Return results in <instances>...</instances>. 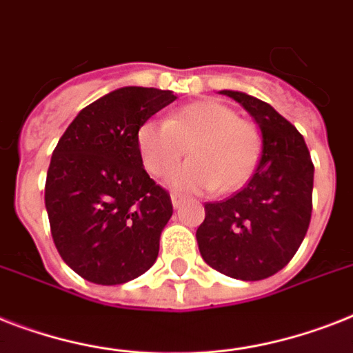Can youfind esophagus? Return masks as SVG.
Here are the masks:
<instances>
[{
    "instance_id": "obj_1",
    "label": "esophagus",
    "mask_w": 353,
    "mask_h": 353,
    "mask_svg": "<svg viewBox=\"0 0 353 353\" xmlns=\"http://www.w3.org/2000/svg\"><path fill=\"white\" fill-rule=\"evenodd\" d=\"M170 199H172V205H174V208H179V206L185 203V197H183L181 194H172Z\"/></svg>"
}]
</instances>
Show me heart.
<instances>
[{"label":"heart","instance_id":"b5f03b06","mask_svg":"<svg viewBox=\"0 0 353 353\" xmlns=\"http://www.w3.org/2000/svg\"><path fill=\"white\" fill-rule=\"evenodd\" d=\"M136 143L143 167L157 177L176 167L188 147L192 159L167 179L172 188L185 192L236 190L250 179L261 154L256 123L212 99L176 108L165 123H141Z\"/></svg>","mask_w":353,"mask_h":353}]
</instances>
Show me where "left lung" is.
I'll use <instances>...</instances> for the list:
<instances>
[{
    "mask_svg": "<svg viewBox=\"0 0 353 353\" xmlns=\"http://www.w3.org/2000/svg\"><path fill=\"white\" fill-rule=\"evenodd\" d=\"M236 99L261 130V156L243 190L206 203L196 232L206 265L241 281H261L296 256L312 217L314 163L297 128L268 103L237 90Z\"/></svg>",
    "mask_w": 353,
    "mask_h": 353,
    "instance_id": "obj_1",
    "label": "left lung"
}]
</instances>
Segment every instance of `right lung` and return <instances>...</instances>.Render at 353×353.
Listing matches in <instances>:
<instances>
[{
	"instance_id": "1",
	"label": "right lung",
	"mask_w": 353,
	"mask_h": 353,
	"mask_svg": "<svg viewBox=\"0 0 353 353\" xmlns=\"http://www.w3.org/2000/svg\"><path fill=\"white\" fill-rule=\"evenodd\" d=\"M176 99L172 90L117 88L83 108L57 141L45 206L59 256L83 279L123 285L156 263L174 210L143 168L136 132Z\"/></svg>"
}]
</instances>
